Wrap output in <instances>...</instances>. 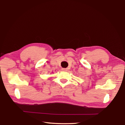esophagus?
Segmentation results:
<instances>
[{
	"label": "esophagus",
	"instance_id": "1",
	"mask_svg": "<svg viewBox=\"0 0 125 125\" xmlns=\"http://www.w3.org/2000/svg\"><path fill=\"white\" fill-rule=\"evenodd\" d=\"M62 70L64 71H67V68H63L62 69Z\"/></svg>",
	"mask_w": 125,
	"mask_h": 125
}]
</instances>
